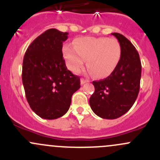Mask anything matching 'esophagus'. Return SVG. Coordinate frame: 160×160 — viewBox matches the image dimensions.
<instances>
[{
	"instance_id": "1",
	"label": "esophagus",
	"mask_w": 160,
	"mask_h": 160,
	"mask_svg": "<svg viewBox=\"0 0 160 160\" xmlns=\"http://www.w3.org/2000/svg\"><path fill=\"white\" fill-rule=\"evenodd\" d=\"M88 82H89V80H85V79H83V78H82L81 80H80V83H81L82 85H83V84H84L85 83H88Z\"/></svg>"
}]
</instances>
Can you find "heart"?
I'll use <instances>...</instances> for the list:
<instances>
[{
    "label": "heart",
    "instance_id": "heart-1",
    "mask_svg": "<svg viewBox=\"0 0 160 160\" xmlns=\"http://www.w3.org/2000/svg\"><path fill=\"white\" fill-rule=\"evenodd\" d=\"M63 54L72 72L80 71L87 59V65L95 77H106L118 65L122 47L116 38L83 37L77 38L74 46H64Z\"/></svg>",
    "mask_w": 160,
    "mask_h": 160
}]
</instances>
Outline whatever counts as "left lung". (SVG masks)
<instances>
[{"instance_id": "obj_1", "label": "left lung", "mask_w": 160, "mask_h": 160, "mask_svg": "<svg viewBox=\"0 0 160 160\" xmlns=\"http://www.w3.org/2000/svg\"><path fill=\"white\" fill-rule=\"evenodd\" d=\"M111 35L121 45V59L109 77L93 81L95 90L89 101L92 111L105 119L118 118L132 107L139 92L142 71L139 55L132 42L119 33Z\"/></svg>"}]
</instances>
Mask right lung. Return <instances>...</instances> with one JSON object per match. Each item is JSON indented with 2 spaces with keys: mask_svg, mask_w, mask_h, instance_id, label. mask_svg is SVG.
Returning a JSON list of instances; mask_svg holds the SVG:
<instances>
[{
  "mask_svg": "<svg viewBox=\"0 0 160 160\" xmlns=\"http://www.w3.org/2000/svg\"><path fill=\"white\" fill-rule=\"evenodd\" d=\"M68 33L51 28L28 47L22 65V83L32 110L44 119H56L70 108L71 98L80 88V77L66 67L62 42Z\"/></svg>",
  "mask_w": 160,
  "mask_h": 160,
  "instance_id": "obj_1",
  "label": "right lung"
}]
</instances>
